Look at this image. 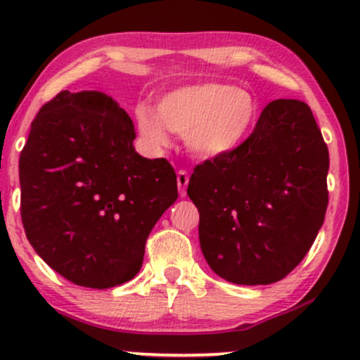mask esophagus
<instances>
[{"instance_id":"obj_1","label":"esophagus","mask_w":360,"mask_h":360,"mask_svg":"<svg viewBox=\"0 0 360 360\" xmlns=\"http://www.w3.org/2000/svg\"><path fill=\"white\" fill-rule=\"evenodd\" d=\"M176 185H179V192L181 197H185L187 193V185H188V173L185 170L176 172Z\"/></svg>"}]
</instances>
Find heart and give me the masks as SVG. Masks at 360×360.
<instances>
[{"label":"heart","instance_id":"1","mask_svg":"<svg viewBox=\"0 0 360 360\" xmlns=\"http://www.w3.org/2000/svg\"><path fill=\"white\" fill-rule=\"evenodd\" d=\"M138 131L153 148L170 143L168 129L185 136L193 155L221 158L238 150L255 128L257 104L249 92L222 82H202L173 89L160 97L156 112L139 105Z\"/></svg>","mask_w":360,"mask_h":360}]
</instances>
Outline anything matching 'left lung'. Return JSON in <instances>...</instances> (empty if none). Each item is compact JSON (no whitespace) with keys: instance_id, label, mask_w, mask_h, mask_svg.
I'll use <instances>...</instances> for the list:
<instances>
[{"instance_id":"obj_1","label":"left lung","mask_w":360,"mask_h":360,"mask_svg":"<svg viewBox=\"0 0 360 360\" xmlns=\"http://www.w3.org/2000/svg\"><path fill=\"white\" fill-rule=\"evenodd\" d=\"M327 173L328 148L297 99L269 103L238 150L197 165L187 193L212 271L236 285H271L293 271L323 224Z\"/></svg>"}]
</instances>
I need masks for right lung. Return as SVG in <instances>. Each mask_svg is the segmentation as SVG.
I'll return each instance as SVG.
<instances>
[{
	"mask_svg": "<svg viewBox=\"0 0 360 360\" xmlns=\"http://www.w3.org/2000/svg\"><path fill=\"white\" fill-rule=\"evenodd\" d=\"M128 112L97 91L41 105L20 155L21 221L37 255L65 280L112 288L133 280L148 236L179 197L165 158L134 151Z\"/></svg>",
	"mask_w": 360,
	"mask_h": 360,
	"instance_id": "obj_1",
	"label": "right lung"
}]
</instances>
